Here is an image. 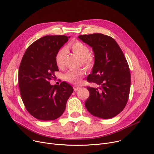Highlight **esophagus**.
Segmentation results:
<instances>
[{
  "label": "esophagus",
  "mask_w": 154,
  "mask_h": 154,
  "mask_svg": "<svg viewBox=\"0 0 154 154\" xmlns=\"http://www.w3.org/2000/svg\"><path fill=\"white\" fill-rule=\"evenodd\" d=\"M73 88H74V91H77L78 90H79V89H80V88H79V87H78V86H75Z\"/></svg>",
  "instance_id": "1"
}]
</instances>
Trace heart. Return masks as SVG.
<instances>
[{"label":"heart","mask_w":154,"mask_h":154,"mask_svg":"<svg viewBox=\"0 0 154 154\" xmlns=\"http://www.w3.org/2000/svg\"><path fill=\"white\" fill-rule=\"evenodd\" d=\"M69 48L81 58L82 63L88 68H90L93 65V57L89 55V47L85 44L79 41H75L68 45ZM66 50L63 48L59 50L55 57L56 64L58 67H62L63 65V60L65 55ZM85 74V71L82 69H71L65 75V79L66 81L72 84L79 85L81 82V78Z\"/></svg>","instance_id":"obj_1"}]
</instances>
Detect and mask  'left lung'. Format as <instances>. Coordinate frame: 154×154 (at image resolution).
Listing matches in <instances>:
<instances>
[{
	"label": "left lung",
	"mask_w": 154,
	"mask_h": 154,
	"mask_svg": "<svg viewBox=\"0 0 154 154\" xmlns=\"http://www.w3.org/2000/svg\"><path fill=\"white\" fill-rule=\"evenodd\" d=\"M78 38L92 47L94 64L88 78L99 86L87 88L90 95L85 107L93 116L109 119L124 109L128 100L131 75L126 59L110 36L95 33L80 35Z\"/></svg>",
	"instance_id": "8db88e82"
}]
</instances>
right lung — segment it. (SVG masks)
<instances>
[{"mask_svg": "<svg viewBox=\"0 0 154 154\" xmlns=\"http://www.w3.org/2000/svg\"><path fill=\"white\" fill-rule=\"evenodd\" d=\"M69 38L44 36L29 45L22 58L18 72L21 97L28 112L38 120L51 121L60 117L73 92L65 81L60 85L49 82L59 71L56 55Z\"/></svg>", "mask_w": 154, "mask_h": 154, "instance_id": "right-lung-1", "label": "right lung"}]
</instances>
